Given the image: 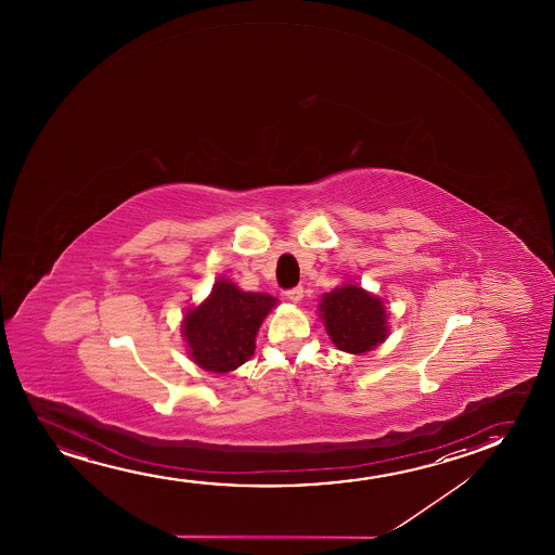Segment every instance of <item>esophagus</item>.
I'll return each mask as SVG.
<instances>
[{"label":"esophagus","instance_id":"1","mask_svg":"<svg viewBox=\"0 0 555 555\" xmlns=\"http://www.w3.org/2000/svg\"><path fill=\"white\" fill-rule=\"evenodd\" d=\"M286 297H288L292 304H299L301 299H304V286H296V288H289L286 292Z\"/></svg>","mask_w":555,"mask_h":555}]
</instances>
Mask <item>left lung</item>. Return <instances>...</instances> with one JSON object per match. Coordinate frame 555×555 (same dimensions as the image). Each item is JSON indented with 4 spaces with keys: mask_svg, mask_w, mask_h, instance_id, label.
<instances>
[{
    "mask_svg": "<svg viewBox=\"0 0 555 555\" xmlns=\"http://www.w3.org/2000/svg\"><path fill=\"white\" fill-rule=\"evenodd\" d=\"M320 317L335 347L352 354L373 349L388 334L387 312L379 299L350 284L322 297Z\"/></svg>",
    "mask_w": 555,
    "mask_h": 555,
    "instance_id": "8db88e82",
    "label": "left lung"
}]
</instances>
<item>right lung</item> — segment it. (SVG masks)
Wrapping results in <instances>:
<instances>
[{"instance_id": "1", "label": "right lung", "mask_w": 555, "mask_h": 555, "mask_svg": "<svg viewBox=\"0 0 555 555\" xmlns=\"http://www.w3.org/2000/svg\"><path fill=\"white\" fill-rule=\"evenodd\" d=\"M276 299L241 292L218 281L212 294L183 319V337L195 364L208 372L228 373L243 365L256 349V334Z\"/></svg>"}]
</instances>
